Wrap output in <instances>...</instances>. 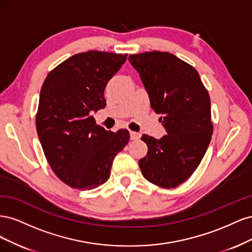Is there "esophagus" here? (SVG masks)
<instances>
[{"label": "esophagus", "instance_id": "34e87169", "mask_svg": "<svg viewBox=\"0 0 252 252\" xmlns=\"http://www.w3.org/2000/svg\"><path fill=\"white\" fill-rule=\"evenodd\" d=\"M130 139H131L132 141L139 140V139H140V134H139L138 132H135V131H130Z\"/></svg>", "mask_w": 252, "mask_h": 252}]
</instances>
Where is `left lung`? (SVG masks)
Returning a JSON list of instances; mask_svg holds the SVG:
<instances>
[{"label": "left lung", "instance_id": "1", "mask_svg": "<svg viewBox=\"0 0 252 252\" xmlns=\"http://www.w3.org/2000/svg\"><path fill=\"white\" fill-rule=\"evenodd\" d=\"M128 60L167 132L159 140L142 136L148 151L139 161L141 171L152 184L175 188L191 177L211 141L209 94L199 72L172 53L147 51Z\"/></svg>", "mask_w": 252, "mask_h": 252}]
</instances>
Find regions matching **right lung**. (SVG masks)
Listing matches in <instances>:
<instances>
[{
    "mask_svg": "<svg viewBox=\"0 0 252 252\" xmlns=\"http://www.w3.org/2000/svg\"><path fill=\"white\" fill-rule=\"evenodd\" d=\"M126 59L97 50L78 53L52 69L43 83L37 135L53 172L74 189L104 184L114 157L130 139L127 129L107 131L93 117L105 108V87Z\"/></svg>",
    "mask_w": 252,
    "mask_h": 252,
    "instance_id": "right-lung-1",
    "label": "right lung"
}]
</instances>
